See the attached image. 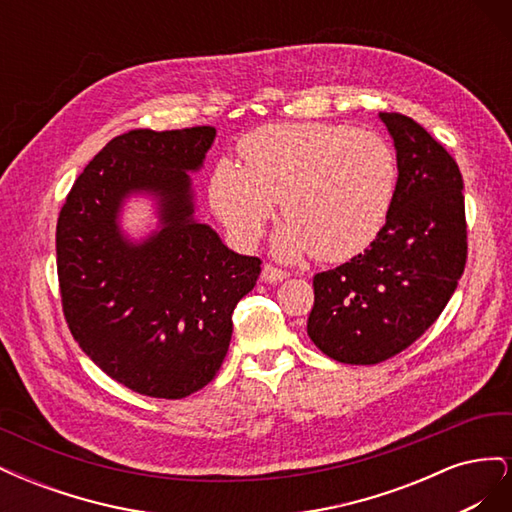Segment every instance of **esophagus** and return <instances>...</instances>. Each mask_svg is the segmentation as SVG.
Returning a JSON list of instances; mask_svg holds the SVG:
<instances>
[{
	"label": "esophagus",
	"instance_id": "34e87169",
	"mask_svg": "<svg viewBox=\"0 0 512 512\" xmlns=\"http://www.w3.org/2000/svg\"><path fill=\"white\" fill-rule=\"evenodd\" d=\"M286 277H288L286 271L277 269L273 265H265V267H262V271H260V280L267 282V284H280V282L286 280Z\"/></svg>",
	"mask_w": 512,
	"mask_h": 512
}]
</instances>
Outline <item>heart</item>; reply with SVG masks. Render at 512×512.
<instances>
[{
    "instance_id": "heart-1",
    "label": "heart",
    "mask_w": 512,
    "mask_h": 512,
    "mask_svg": "<svg viewBox=\"0 0 512 512\" xmlns=\"http://www.w3.org/2000/svg\"><path fill=\"white\" fill-rule=\"evenodd\" d=\"M243 166L220 160L209 203L230 237L252 247L282 200L275 254L342 262L378 239L397 192V158L380 134L333 123H273L241 138Z\"/></svg>"
}]
</instances>
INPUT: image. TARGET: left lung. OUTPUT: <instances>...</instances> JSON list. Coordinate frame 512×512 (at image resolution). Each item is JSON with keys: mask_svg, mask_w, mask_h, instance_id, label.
<instances>
[{"mask_svg": "<svg viewBox=\"0 0 512 512\" xmlns=\"http://www.w3.org/2000/svg\"><path fill=\"white\" fill-rule=\"evenodd\" d=\"M397 153V192L365 254L314 277L307 335L339 363L376 365L406 350L442 314L466 267L457 162L418 123L378 113Z\"/></svg>", "mask_w": 512, "mask_h": 512, "instance_id": "1", "label": "left lung"}]
</instances>
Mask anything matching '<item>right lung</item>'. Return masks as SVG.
<instances>
[{"mask_svg": "<svg viewBox=\"0 0 512 512\" xmlns=\"http://www.w3.org/2000/svg\"><path fill=\"white\" fill-rule=\"evenodd\" d=\"M215 128L132 130L74 181L57 220V273L68 327L106 376L158 399L207 386L232 337V312L256 286L260 258L228 250L196 218L192 173ZM145 195L159 222L132 240L120 226Z\"/></svg>", "mask_w": 512, "mask_h": 512, "instance_id": "right-lung-1", "label": "right lung"}]
</instances>
